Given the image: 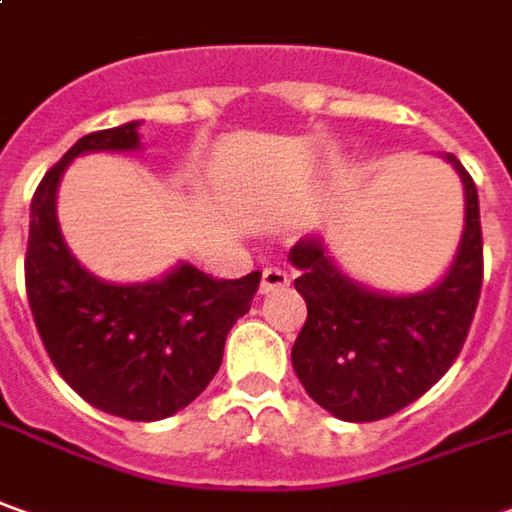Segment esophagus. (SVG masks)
Wrapping results in <instances>:
<instances>
[{"mask_svg":"<svg viewBox=\"0 0 512 512\" xmlns=\"http://www.w3.org/2000/svg\"><path fill=\"white\" fill-rule=\"evenodd\" d=\"M285 285H288V274L283 269H266L263 280H260V294H269V291H277Z\"/></svg>","mask_w":512,"mask_h":512,"instance_id":"1","label":"esophagus"}]
</instances>
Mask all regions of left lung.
Instances as JSON below:
<instances>
[{"instance_id":"left-lung-1","label":"left lung","mask_w":512,"mask_h":512,"mask_svg":"<svg viewBox=\"0 0 512 512\" xmlns=\"http://www.w3.org/2000/svg\"><path fill=\"white\" fill-rule=\"evenodd\" d=\"M465 187V232L451 269L423 294H378L333 266L319 238L288 257L308 319L291 350L305 392L330 415L370 423L401 412L457 361L482 291V224L471 173L446 154Z\"/></svg>"}]
</instances>
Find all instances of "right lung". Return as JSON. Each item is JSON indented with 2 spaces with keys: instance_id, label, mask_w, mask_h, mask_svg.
Instances as JSON below:
<instances>
[{
  "instance_id": "right-lung-1",
  "label": "right lung",
  "mask_w": 512,
  "mask_h": 512,
  "mask_svg": "<svg viewBox=\"0 0 512 512\" xmlns=\"http://www.w3.org/2000/svg\"><path fill=\"white\" fill-rule=\"evenodd\" d=\"M139 123L81 137L55 162L30 204L24 285L55 370L83 401L125 420L176 415L207 389L229 328L252 308L260 271L215 280L190 263L145 285L92 277L66 249L55 190L66 165L92 151H137Z\"/></svg>"
}]
</instances>
